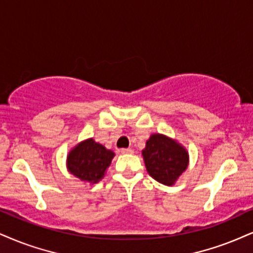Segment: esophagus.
Returning <instances> with one entry per match:
<instances>
[{
  "mask_svg": "<svg viewBox=\"0 0 253 253\" xmlns=\"http://www.w3.org/2000/svg\"><path fill=\"white\" fill-rule=\"evenodd\" d=\"M132 149H130V148H127V149H121V154H123V155H127V154H132Z\"/></svg>",
  "mask_w": 253,
  "mask_h": 253,
  "instance_id": "obj_1",
  "label": "esophagus"
}]
</instances>
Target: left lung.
<instances>
[{"mask_svg": "<svg viewBox=\"0 0 253 253\" xmlns=\"http://www.w3.org/2000/svg\"><path fill=\"white\" fill-rule=\"evenodd\" d=\"M142 155L149 174L168 186L176 183L189 164L186 149L174 139L161 133L150 136Z\"/></svg>", "mask_w": 253, "mask_h": 253, "instance_id": "obj_1", "label": "left lung"}]
</instances>
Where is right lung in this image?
Segmentation results:
<instances>
[{
	"instance_id": "right-lung-1",
	"label": "right lung",
	"mask_w": 253,
	"mask_h": 253,
	"mask_svg": "<svg viewBox=\"0 0 253 253\" xmlns=\"http://www.w3.org/2000/svg\"><path fill=\"white\" fill-rule=\"evenodd\" d=\"M115 154L92 138L81 142L69 152L67 168L83 182L95 184L104 177Z\"/></svg>"
}]
</instances>
